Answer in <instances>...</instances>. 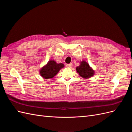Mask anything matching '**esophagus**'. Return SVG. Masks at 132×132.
I'll list each match as a JSON object with an SVG mask.
<instances>
[{
  "label": "esophagus",
  "instance_id": "obj_1",
  "mask_svg": "<svg viewBox=\"0 0 132 132\" xmlns=\"http://www.w3.org/2000/svg\"><path fill=\"white\" fill-rule=\"evenodd\" d=\"M72 65H73L72 63H70V64H66V67L68 68H71V67H72Z\"/></svg>",
  "mask_w": 132,
  "mask_h": 132
}]
</instances>
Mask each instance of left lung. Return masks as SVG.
Instances as JSON below:
<instances>
[{"mask_svg":"<svg viewBox=\"0 0 132 132\" xmlns=\"http://www.w3.org/2000/svg\"><path fill=\"white\" fill-rule=\"evenodd\" d=\"M76 70L80 77L85 79L92 77L95 73V71L89 66V64L84 61L81 62L80 65L76 68Z\"/></svg>","mask_w":132,"mask_h":132,"instance_id":"obj_1","label":"left lung"}]
</instances>
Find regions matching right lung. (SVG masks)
Returning <instances> with one entry per match:
<instances>
[{"instance_id":"add662e5","label":"right lung","mask_w":132,"mask_h":132,"mask_svg":"<svg viewBox=\"0 0 132 132\" xmlns=\"http://www.w3.org/2000/svg\"><path fill=\"white\" fill-rule=\"evenodd\" d=\"M63 63H57L53 60L50 61L39 70L41 77L45 79H51L56 75L58 71L64 67Z\"/></svg>"}]
</instances>
